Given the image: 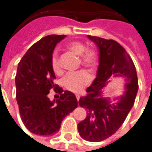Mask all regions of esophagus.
I'll return each mask as SVG.
<instances>
[{
    "label": "esophagus",
    "mask_w": 152,
    "mask_h": 152,
    "mask_svg": "<svg viewBox=\"0 0 152 152\" xmlns=\"http://www.w3.org/2000/svg\"><path fill=\"white\" fill-rule=\"evenodd\" d=\"M76 99H77V101H79V99H80V95H76Z\"/></svg>",
    "instance_id": "1"
}]
</instances>
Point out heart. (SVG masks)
<instances>
[{
	"instance_id": "obj_1",
	"label": "heart",
	"mask_w": 152,
	"mask_h": 152,
	"mask_svg": "<svg viewBox=\"0 0 152 152\" xmlns=\"http://www.w3.org/2000/svg\"><path fill=\"white\" fill-rule=\"evenodd\" d=\"M66 48L73 54L80 56V63L84 67L89 70H93L96 67L98 61L96 51L91 48H86L84 43L81 41H74L69 42ZM51 68L56 74H61L62 72L61 65L59 62L58 56L53 55L51 58ZM89 75L84 71L67 74L61 80L62 86L72 92H80L86 85L89 83Z\"/></svg>"
}]
</instances>
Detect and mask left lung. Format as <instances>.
<instances>
[{
  "instance_id": "8db88e82",
  "label": "left lung",
  "mask_w": 152,
  "mask_h": 152,
  "mask_svg": "<svg viewBox=\"0 0 152 152\" xmlns=\"http://www.w3.org/2000/svg\"><path fill=\"white\" fill-rule=\"evenodd\" d=\"M87 37L97 46L99 66L96 77L86 89L87 95L79 100L80 106L87 112L86 117L77 126L84 140L98 142L112 136L123 124L135 102L138 79L132 60L118 42L97 37ZM112 76L124 77L127 80L124 95L113 100L104 95V89Z\"/></svg>"
}]
</instances>
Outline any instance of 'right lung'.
<instances>
[{
  "instance_id": "right-lung-1",
  "label": "right lung",
  "mask_w": 152,
  "mask_h": 152,
  "mask_svg": "<svg viewBox=\"0 0 152 152\" xmlns=\"http://www.w3.org/2000/svg\"><path fill=\"white\" fill-rule=\"evenodd\" d=\"M65 35H50L31 46L20 60L15 76L16 101L25 126L31 132L49 137L58 132L63 119L77 107L74 93L54 84L51 58L56 44ZM51 89L61 94L50 101Z\"/></svg>"
}]
</instances>
